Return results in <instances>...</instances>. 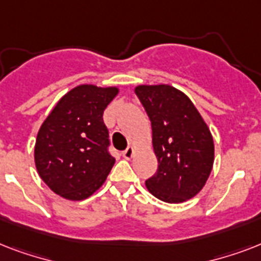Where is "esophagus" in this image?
<instances>
[{"instance_id":"esophagus-1","label":"esophagus","mask_w":261,"mask_h":261,"mask_svg":"<svg viewBox=\"0 0 261 261\" xmlns=\"http://www.w3.org/2000/svg\"><path fill=\"white\" fill-rule=\"evenodd\" d=\"M122 155L124 157L126 160H130L133 155H134V149L133 147H127L126 150L122 151Z\"/></svg>"}]
</instances>
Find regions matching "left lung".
<instances>
[{
    "label": "left lung",
    "mask_w": 261,
    "mask_h": 261,
    "mask_svg": "<svg viewBox=\"0 0 261 261\" xmlns=\"http://www.w3.org/2000/svg\"><path fill=\"white\" fill-rule=\"evenodd\" d=\"M135 93L151 122L159 169L147 190L167 203L194 198L206 184L214 163V141L190 98L169 85H139Z\"/></svg>",
    "instance_id": "obj_1"
}]
</instances>
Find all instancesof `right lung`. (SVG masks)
Wrapping results in <instances>:
<instances>
[{"mask_svg": "<svg viewBox=\"0 0 261 261\" xmlns=\"http://www.w3.org/2000/svg\"><path fill=\"white\" fill-rule=\"evenodd\" d=\"M118 88L80 85L66 93L43 122L35 145L39 176L55 194L89 198L106 181L115 159L102 114Z\"/></svg>", "mask_w": 261, "mask_h": 261, "instance_id": "add662e5", "label": "right lung"}]
</instances>
